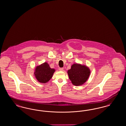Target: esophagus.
I'll return each mask as SVG.
<instances>
[{
  "instance_id": "34e87169",
  "label": "esophagus",
  "mask_w": 126,
  "mask_h": 126,
  "mask_svg": "<svg viewBox=\"0 0 126 126\" xmlns=\"http://www.w3.org/2000/svg\"><path fill=\"white\" fill-rule=\"evenodd\" d=\"M63 69H64V68H62V67H59V70L60 71H63Z\"/></svg>"
}]
</instances>
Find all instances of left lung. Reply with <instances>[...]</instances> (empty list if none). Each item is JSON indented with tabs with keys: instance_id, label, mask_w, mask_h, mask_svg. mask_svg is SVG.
Returning <instances> with one entry per match:
<instances>
[{
	"instance_id": "obj_1",
	"label": "left lung",
	"mask_w": 126,
	"mask_h": 126,
	"mask_svg": "<svg viewBox=\"0 0 126 126\" xmlns=\"http://www.w3.org/2000/svg\"><path fill=\"white\" fill-rule=\"evenodd\" d=\"M67 74L72 84L79 86L86 82L89 77L90 71L86 65L74 64L68 70Z\"/></svg>"
}]
</instances>
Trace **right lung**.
<instances>
[{
    "label": "right lung",
    "mask_w": 126,
    "mask_h": 126,
    "mask_svg": "<svg viewBox=\"0 0 126 126\" xmlns=\"http://www.w3.org/2000/svg\"><path fill=\"white\" fill-rule=\"evenodd\" d=\"M55 69L51 68L47 63L45 62L36 67L35 76L39 82L46 83L52 78Z\"/></svg>",
    "instance_id": "obj_1"
}]
</instances>
